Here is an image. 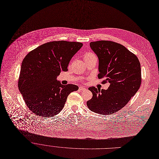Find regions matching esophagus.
<instances>
[{
	"mask_svg": "<svg viewBox=\"0 0 159 159\" xmlns=\"http://www.w3.org/2000/svg\"><path fill=\"white\" fill-rule=\"evenodd\" d=\"M84 89H86V88H85L84 87L82 86H81L79 87V90H80V91H84Z\"/></svg>",
	"mask_w": 159,
	"mask_h": 159,
	"instance_id": "obj_1",
	"label": "esophagus"
}]
</instances>
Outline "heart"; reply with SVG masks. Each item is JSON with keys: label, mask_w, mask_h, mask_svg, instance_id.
Listing matches in <instances>:
<instances>
[{"label": "heart", "mask_w": 159, "mask_h": 159, "mask_svg": "<svg viewBox=\"0 0 159 159\" xmlns=\"http://www.w3.org/2000/svg\"><path fill=\"white\" fill-rule=\"evenodd\" d=\"M93 56H94V55L91 53V52H86L84 54L83 56V59H87V58H89V57H93Z\"/></svg>", "instance_id": "1"}]
</instances>
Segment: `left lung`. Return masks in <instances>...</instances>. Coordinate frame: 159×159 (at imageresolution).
Wrapping results in <instances>:
<instances>
[{"label":"left lung","instance_id":"left-lung-1","mask_svg":"<svg viewBox=\"0 0 159 159\" xmlns=\"http://www.w3.org/2000/svg\"><path fill=\"white\" fill-rule=\"evenodd\" d=\"M90 48L98 57L99 79L109 83L107 89L88 88L93 94L86 104L101 115H110L124 107L141 84L140 63L137 56L123 45L110 41L91 42Z\"/></svg>","mask_w":159,"mask_h":159}]
</instances>
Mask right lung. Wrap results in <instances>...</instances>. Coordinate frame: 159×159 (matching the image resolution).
Listing matches in <instances>:
<instances>
[{
	"mask_svg": "<svg viewBox=\"0 0 159 159\" xmlns=\"http://www.w3.org/2000/svg\"><path fill=\"white\" fill-rule=\"evenodd\" d=\"M83 44L52 41L29 52L24 58L18 88L29 109L34 114L51 117L63 108L68 95L78 89L75 84H61L57 76L67 71L73 56Z\"/></svg>",
	"mask_w": 159,
	"mask_h": 159,
	"instance_id": "obj_1",
	"label": "right lung"
}]
</instances>
